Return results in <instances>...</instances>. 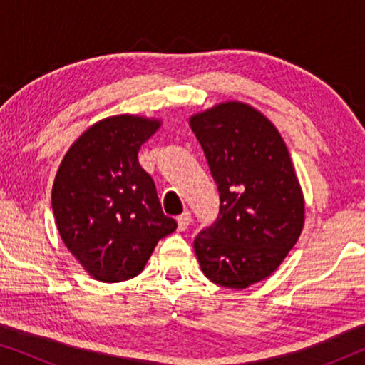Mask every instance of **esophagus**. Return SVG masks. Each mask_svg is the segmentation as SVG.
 <instances>
[{
    "label": "esophagus",
    "mask_w": 365,
    "mask_h": 365,
    "mask_svg": "<svg viewBox=\"0 0 365 365\" xmlns=\"http://www.w3.org/2000/svg\"><path fill=\"white\" fill-rule=\"evenodd\" d=\"M189 224H191V212L184 211L181 216H178V229H179V231H186Z\"/></svg>",
    "instance_id": "1"
}]
</instances>
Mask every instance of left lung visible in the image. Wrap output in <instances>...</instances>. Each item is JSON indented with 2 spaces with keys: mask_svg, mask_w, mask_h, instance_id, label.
<instances>
[{
  "mask_svg": "<svg viewBox=\"0 0 365 365\" xmlns=\"http://www.w3.org/2000/svg\"><path fill=\"white\" fill-rule=\"evenodd\" d=\"M219 191L216 222L194 239L204 276L246 289L271 276L304 227V197L291 156L269 119L239 101L189 119Z\"/></svg>",
  "mask_w": 365,
  "mask_h": 365,
  "instance_id": "obj_1",
  "label": "left lung"
}]
</instances>
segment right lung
Wrapping results in <instances>:
<instances>
[{"instance_id": "1", "label": "right lung", "mask_w": 365, "mask_h": 365, "mask_svg": "<svg viewBox=\"0 0 365 365\" xmlns=\"http://www.w3.org/2000/svg\"><path fill=\"white\" fill-rule=\"evenodd\" d=\"M159 126L131 114L103 119L76 139L58 169L51 204L59 236L98 281L138 276L159 239L178 227L138 161Z\"/></svg>"}]
</instances>
